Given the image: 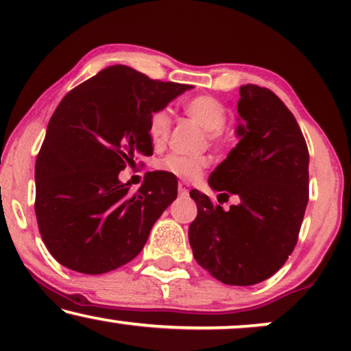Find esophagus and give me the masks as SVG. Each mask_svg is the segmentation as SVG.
Returning a JSON list of instances; mask_svg holds the SVG:
<instances>
[{
    "instance_id": "esophagus-1",
    "label": "esophagus",
    "mask_w": 351,
    "mask_h": 351,
    "mask_svg": "<svg viewBox=\"0 0 351 351\" xmlns=\"http://www.w3.org/2000/svg\"><path fill=\"white\" fill-rule=\"evenodd\" d=\"M177 190H179V195H180V196H186V195H189V185L184 184V182H180L179 186H177Z\"/></svg>"
}]
</instances>
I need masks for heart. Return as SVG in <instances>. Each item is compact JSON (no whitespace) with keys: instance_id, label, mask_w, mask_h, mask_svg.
<instances>
[{"instance_id":"b5f03b06","label":"heart","mask_w":351,"mask_h":351,"mask_svg":"<svg viewBox=\"0 0 351 351\" xmlns=\"http://www.w3.org/2000/svg\"><path fill=\"white\" fill-rule=\"evenodd\" d=\"M185 113L208 131L210 142H220L223 138V124L227 121V110L219 100L208 95L190 99L185 104ZM171 132V117L167 110H156L148 119V137L155 145H162ZM208 158L203 155H182L171 153L160 162L162 171L179 177L182 180H195L208 166Z\"/></svg>"}]
</instances>
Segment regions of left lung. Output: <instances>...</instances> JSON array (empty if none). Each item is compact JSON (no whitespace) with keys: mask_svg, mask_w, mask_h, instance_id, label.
<instances>
[{"mask_svg":"<svg viewBox=\"0 0 351 351\" xmlns=\"http://www.w3.org/2000/svg\"><path fill=\"white\" fill-rule=\"evenodd\" d=\"M239 142L209 176L219 196L239 203L223 210L191 190L198 215L189 228L196 262L230 286L257 285L294 251L308 203V148L294 114L270 89L239 88Z\"/></svg>","mask_w":351,"mask_h":351,"instance_id":"1","label":"left lung"}]
</instances>
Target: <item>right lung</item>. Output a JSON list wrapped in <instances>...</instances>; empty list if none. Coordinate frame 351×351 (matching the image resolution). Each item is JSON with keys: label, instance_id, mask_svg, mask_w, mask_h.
<instances>
[{"label": "right lung", "instance_id": "1", "mask_svg": "<svg viewBox=\"0 0 351 351\" xmlns=\"http://www.w3.org/2000/svg\"><path fill=\"white\" fill-rule=\"evenodd\" d=\"M191 88L113 65L62 99L35 165L38 228L57 262L100 275L142 251L153 223L177 198V179L150 172L131 195L118 174L138 155H153L152 113Z\"/></svg>", "mask_w": 351, "mask_h": 351}]
</instances>
